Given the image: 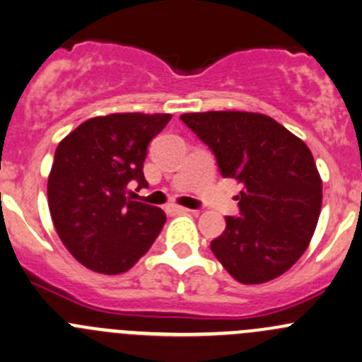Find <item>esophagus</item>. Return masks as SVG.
Listing matches in <instances>:
<instances>
[{
	"instance_id": "34e87169",
	"label": "esophagus",
	"mask_w": 362,
	"mask_h": 362,
	"mask_svg": "<svg viewBox=\"0 0 362 362\" xmlns=\"http://www.w3.org/2000/svg\"><path fill=\"white\" fill-rule=\"evenodd\" d=\"M171 211H177V213H194V210H189V208H184V206H178V204H173V206H171Z\"/></svg>"
}]
</instances>
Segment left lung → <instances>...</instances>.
<instances>
[{
  "instance_id": "1",
  "label": "left lung",
  "mask_w": 362,
  "mask_h": 362,
  "mask_svg": "<svg viewBox=\"0 0 362 362\" xmlns=\"http://www.w3.org/2000/svg\"><path fill=\"white\" fill-rule=\"evenodd\" d=\"M180 119L210 147L220 173L245 185L239 215L210 248L243 284L267 283L309 246L322 203V182L312 152L272 117L257 112L210 111Z\"/></svg>"
}]
</instances>
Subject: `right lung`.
I'll use <instances>...</instances> for the list:
<instances>
[{"mask_svg":"<svg viewBox=\"0 0 362 362\" xmlns=\"http://www.w3.org/2000/svg\"><path fill=\"white\" fill-rule=\"evenodd\" d=\"M171 114L124 112L91 117L55 151L48 177V206L60 241L85 267L127 272L149 251L166 215L132 201L128 185L146 187L149 142Z\"/></svg>","mask_w":362,"mask_h":362,"instance_id":"add662e5","label":"right lung"}]
</instances>
